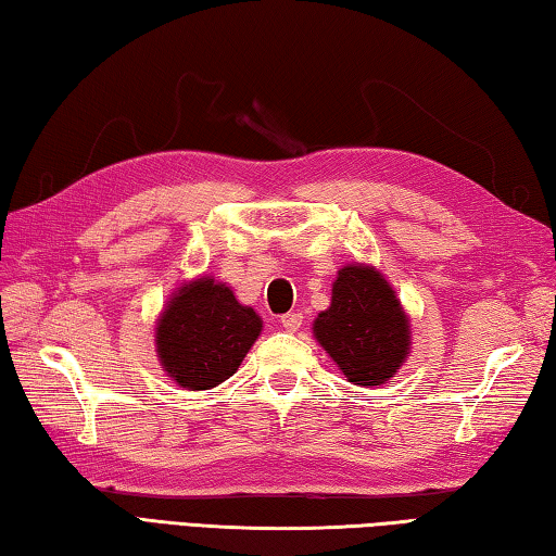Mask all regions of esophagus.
Masks as SVG:
<instances>
[{"mask_svg": "<svg viewBox=\"0 0 556 556\" xmlns=\"http://www.w3.org/2000/svg\"><path fill=\"white\" fill-rule=\"evenodd\" d=\"M280 324L286 331H298L302 327V314L300 312H288L280 317Z\"/></svg>", "mask_w": 556, "mask_h": 556, "instance_id": "34e87169", "label": "esophagus"}]
</instances>
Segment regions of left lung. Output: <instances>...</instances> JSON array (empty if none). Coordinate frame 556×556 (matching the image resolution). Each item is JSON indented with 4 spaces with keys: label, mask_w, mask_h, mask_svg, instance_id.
<instances>
[{
    "label": "left lung",
    "mask_w": 556,
    "mask_h": 556,
    "mask_svg": "<svg viewBox=\"0 0 556 556\" xmlns=\"http://www.w3.org/2000/svg\"><path fill=\"white\" fill-rule=\"evenodd\" d=\"M312 333L345 380L358 387L390 382L412 353V319L380 270L345 264L331 286V305Z\"/></svg>",
    "instance_id": "1"
}]
</instances>
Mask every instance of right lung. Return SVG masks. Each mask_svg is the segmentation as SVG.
<instances>
[{"instance_id": "add662e5", "label": "right lung", "mask_w": 556, "mask_h": 556, "mask_svg": "<svg viewBox=\"0 0 556 556\" xmlns=\"http://www.w3.org/2000/svg\"><path fill=\"white\" fill-rule=\"evenodd\" d=\"M264 319L213 276L184 280L154 321V351L166 377L188 392L229 380L261 337Z\"/></svg>"}]
</instances>
